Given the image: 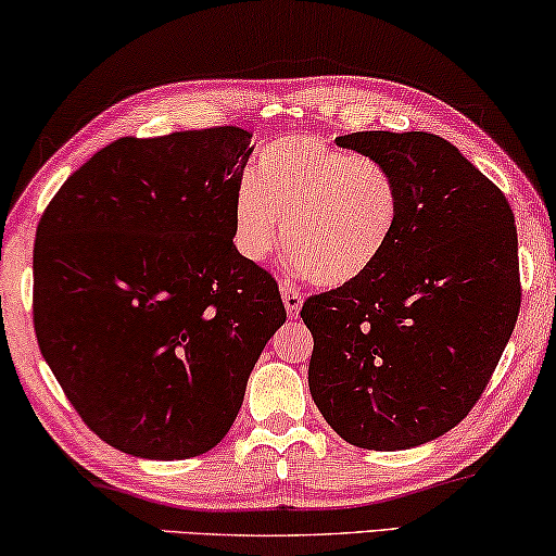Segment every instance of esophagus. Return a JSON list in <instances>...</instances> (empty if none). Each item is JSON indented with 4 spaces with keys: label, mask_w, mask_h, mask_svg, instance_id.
<instances>
[{
    "label": "esophagus",
    "mask_w": 556,
    "mask_h": 556,
    "mask_svg": "<svg viewBox=\"0 0 556 556\" xmlns=\"http://www.w3.org/2000/svg\"><path fill=\"white\" fill-rule=\"evenodd\" d=\"M281 299H285V309L289 316H296L304 304V292L289 281H281Z\"/></svg>",
    "instance_id": "1"
}]
</instances>
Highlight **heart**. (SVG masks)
Masks as SVG:
<instances>
[{
  "instance_id": "b5f03b06",
  "label": "heart",
  "mask_w": 556,
  "mask_h": 556,
  "mask_svg": "<svg viewBox=\"0 0 556 556\" xmlns=\"http://www.w3.org/2000/svg\"><path fill=\"white\" fill-rule=\"evenodd\" d=\"M285 247L296 271L341 287L383 257L401 219V185L389 165L314 134L271 140L235 190L232 232L244 260Z\"/></svg>"
}]
</instances>
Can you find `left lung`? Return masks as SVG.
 Wrapping results in <instances>:
<instances>
[{"label":"left lung","instance_id":"obj_1","mask_svg":"<svg viewBox=\"0 0 556 556\" xmlns=\"http://www.w3.org/2000/svg\"><path fill=\"white\" fill-rule=\"evenodd\" d=\"M337 143L391 167L401 219L364 277L304 302L309 391L346 443L405 451L468 416L513 337L515 215L445 138L361 130Z\"/></svg>","mask_w":556,"mask_h":556}]
</instances>
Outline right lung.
I'll use <instances>...</instances> for the list:
<instances>
[{
    "label": "right lung",
    "mask_w": 556,
    "mask_h": 556,
    "mask_svg": "<svg viewBox=\"0 0 556 556\" xmlns=\"http://www.w3.org/2000/svg\"><path fill=\"white\" fill-rule=\"evenodd\" d=\"M252 134L118 138L61 185L34 244V331L105 443L151 460L215 447L287 321L275 277L232 242Z\"/></svg>",
    "instance_id": "add662e5"
}]
</instances>
